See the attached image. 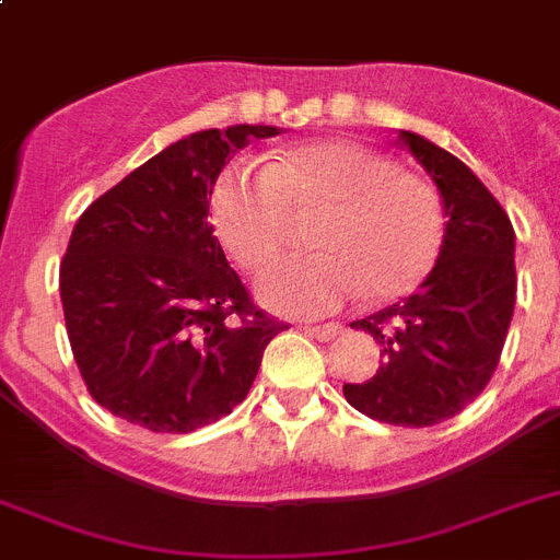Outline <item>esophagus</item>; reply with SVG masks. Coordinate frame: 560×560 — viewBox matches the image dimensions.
<instances>
[{"mask_svg":"<svg viewBox=\"0 0 560 560\" xmlns=\"http://www.w3.org/2000/svg\"><path fill=\"white\" fill-rule=\"evenodd\" d=\"M340 331H342V326H340V324L306 326V335H310V337H317V340H320V342H329V340H335V337L340 335Z\"/></svg>","mask_w":560,"mask_h":560,"instance_id":"1","label":"esophagus"}]
</instances>
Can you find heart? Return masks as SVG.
I'll use <instances>...</instances> for the list:
<instances>
[{"mask_svg": "<svg viewBox=\"0 0 560 560\" xmlns=\"http://www.w3.org/2000/svg\"><path fill=\"white\" fill-rule=\"evenodd\" d=\"M310 211L317 254L273 261L256 281L261 304L284 315H326L360 292L401 299L441 256L446 218L435 186L365 144H292L265 170L231 164L211 189V223L245 268L279 254L290 214Z\"/></svg>", "mask_w": 560, "mask_h": 560, "instance_id": "b5f03b06", "label": "heart"}]
</instances>
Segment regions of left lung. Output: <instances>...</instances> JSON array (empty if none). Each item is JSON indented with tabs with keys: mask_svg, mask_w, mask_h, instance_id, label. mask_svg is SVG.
I'll return each instance as SVG.
<instances>
[{
	"mask_svg": "<svg viewBox=\"0 0 560 560\" xmlns=\"http://www.w3.org/2000/svg\"><path fill=\"white\" fill-rule=\"evenodd\" d=\"M438 186L446 234L412 295L354 320L382 346L380 371L342 385L354 410L396 427H432L475 401L497 371L516 304V234L505 209L450 150L399 130Z\"/></svg>",
	"mask_w": 560,
	"mask_h": 560,
	"instance_id": "left-lung-1",
	"label": "left lung"
}]
</instances>
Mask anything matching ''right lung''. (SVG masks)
Listing matches in <instances>:
<instances>
[{
  "instance_id": "right-lung-1",
  "label": "right lung",
  "mask_w": 560,
  "mask_h": 560,
  "mask_svg": "<svg viewBox=\"0 0 560 560\" xmlns=\"http://www.w3.org/2000/svg\"><path fill=\"white\" fill-rule=\"evenodd\" d=\"M273 125L198 130L83 211L60 265V304L97 405L150 432H195L248 396L287 326L229 268L211 189L236 150Z\"/></svg>"
}]
</instances>
